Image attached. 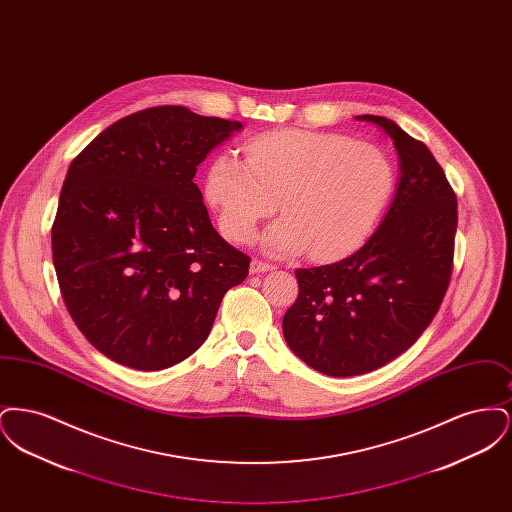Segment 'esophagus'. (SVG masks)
I'll return each instance as SVG.
<instances>
[{
    "label": "esophagus",
    "instance_id": "1",
    "mask_svg": "<svg viewBox=\"0 0 512 512\" xmlns=\"http://www.w3.org/2000/svg\"><path fill=\"white\" fill-rule=\"evenodd\" d=\"M272 265L270 263H265V261H259V259H253L251 261V265H249V270H251V274H261V272H268V270H272Z\"/></svg>",
    "mask_w": 512,
    "mask_h": 512
}]
</instances>
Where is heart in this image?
<instances>
[{
  "label": "heart",
  "instance_id": "1",
  "mask_svg": "<svg viewBox=\"0 0 512 512\" xmlns=\"http://www.w3.org/2000/svg\"><path fill=\"white\" fill-rule=\"evenodd\" d=\"M390 157L380 147L311 130H278L245 144V161L222 151L205 174V197L220 232L253 238L276 209L284 217L265 234L272 255L305 249L315 259L341 257L365 242L393 190Z\"/></svg>",
  "mask_w": 512,
  "mask_h": 512
}]
</instances>
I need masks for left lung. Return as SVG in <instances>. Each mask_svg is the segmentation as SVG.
I'll list each match as a JSON object with an SVG mask.
<instances>
[{
    "label": "left lung",
    "instance_id": "obj_1",
    "mask_svg": "<svg viewBox=\"0 0 512 512\" xmlns=\"http://www.w3.org/2000/svg\"><path fill=\"white\" fill-rule=\"evenodd\" d=\"M399 155L390 211L359 251L297 268L299 293L282 320L293 353L328 376H357L407 351L436 317L453 272L457 195L432 151L386 117Z\"/></svg>",
    "mask_w": 512,
    "mask_h": 512
}]
</instances>
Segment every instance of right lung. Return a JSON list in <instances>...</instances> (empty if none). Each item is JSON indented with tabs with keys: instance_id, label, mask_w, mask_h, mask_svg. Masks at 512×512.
<instances>
[{
	"instance_id": "1",
	"label": "right lung",
	"mask_w": 512,
	"mask_h": 512,
	"mask_svg": "<svg viewBox=\"0 0 512 512\" xmlns=\"http://www.w3.org/2000/svg\"><path fill=\"white\" fill-rule=\"evenodd\" d=\"M238 130L163 105L107 126L74 157L51 228L53 265L74 324L111 361H184L249 274L194 184L197 165Z\"/></svg>"
}]
</instances>
